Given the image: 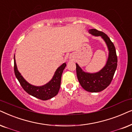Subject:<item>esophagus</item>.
<instances>
[{
	"mask_svg": "<svg viewBox=\"0 0 132 132\" xmlns=\"http://www.w3.org/2000/svg\"><path fill=\"white\" fill-rule=\"evenodd\" d=\"M70 58H71V56H70Z\"/></svg>",
	"mask_w": 132,
	"mask_h": 132,
	"instance_id": "34e87169",
	"label": "esophagus"
}]
</instances>
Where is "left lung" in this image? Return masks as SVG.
I'll list each match as a JSON object with an SVG mask.
<instances>
[{
	"label": "left lung",
	"mask_w": 132,
	"mask_h": 132,
	"mask_svg": "<svg viewBox=\"0 0 132 132\" xmlns=\"http://www.w3.org/2000/svg\"><path fill=\"white\" fill-rule=\"evenodd\" d=\"M92 36L101 37L108 46L109 56L106 64L100 71L89 73L82 71L76 63L77 75L78 81L84 90L89 92H99L104 90L111 82L117 67V56L113 43L104 32L96 29H89Z\"/></svg>",
	"instance_id": "left-lung-1"
}]
</instances>
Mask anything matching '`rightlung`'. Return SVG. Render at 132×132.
<instances>
[{
	"instance_id": "add662e5",
	"label": "right lung",
	"mask_w": 132,
	"mask_h": 132,
	"mask_svg": "<svg viewBox=\"0 0 132 132\" xmlns=\"http://www.w3.org/2000/svg\"><path fill=\"white\" fill-rule=\"evenodd\" d=\"M14 73L18 81L22 86L23 89L28 93L34 97L42 100H48L54 97L57 95L60 90L61 84V78L63 70L66 66V63H63L57 68L55 72L53 77L48 82L41 86H36L29 83L19 72L17 69L15 63V55L14 57Z\"/></svg>"
}]
</instances>
